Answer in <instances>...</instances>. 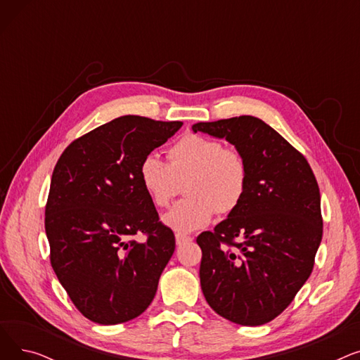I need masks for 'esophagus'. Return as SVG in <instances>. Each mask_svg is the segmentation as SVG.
I'll return each instance as SVG.
<instances>
[{
  "instance_id": "34e87169",
  "label": "esophagus",
  "mask_w": 360,
  "mask_h": 360,
  "mask_svg": "<svg viewBox=\"0 0 360 360\" xmlns=\"http://www.w3.org/2000/svg\"><path fill=\"white\" fill-rule=\"evenodd\" d=\"M175 239H176V245H179V247H181V245L186 243V242H191L193 240L191 236H186V235H182V233H176Z\"/></svg>"
}]
</instances>
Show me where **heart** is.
<instances>
[{"mask_svg": "<svg viewBox=\"0 0 360 360\" xmlns=\"http://www.w3.org/2000/svg\"><path fill=\"white\" fill-rule=\"evenodd\" d=\"M169 163L160 156H144L140 182L156 207H167L185 182L186 198L163 216V223L178 233L205 228L214 213L229 214L247 193L248 162L235 147L200 134H186L167 150Z\"/></svg>", "mask_w": 360, "mask_h": 360, "instance_id": "1", "label": "heart"}]
</instances>
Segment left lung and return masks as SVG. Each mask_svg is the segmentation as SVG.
<instances>
[{"label":"left lung","instance_id":"obj_1","mask_svg":"<svg viewBox=\"0 0 360 360\" xmlns=\"http://www.w3.org/2000/svg\"><path fill=\"white\" fill-rule=\"evenodd\" d=\"M193 131L228 140L250 169L238 209L197 238L204 297L235 324L270 323L305 285L323 239L315 175L304 155L259 118L198 122Z\"/></svg>","mask_w":360,"mask_h":360}]
</instances>
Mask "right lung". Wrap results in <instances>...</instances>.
<instances>
[{"instance_id": "add662e5", "label": "right lung", "mask_w": 360, "mask_h": 360, "mask_svg": "<svg viewBox=\"0 0 360 360\" xmlns=\"http://www.w3.org/2000/svg\"><path fill=\"white\" fill-rule=\"evenodd\" d=\"M181 127L120 117L74 140L53 167L45 207L51 266L93 323H127L156 295L175 235L159 220L139 167Z\"/></svg>"}]
</instances>
